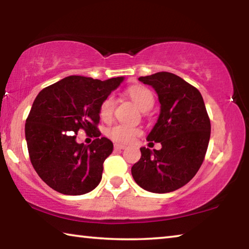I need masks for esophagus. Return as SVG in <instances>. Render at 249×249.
Returning a JSON list of instances; mask_svg holds the SVG:
<instances>
[{"label":"esophagus","instance_id":"1","mask_svg":"<svg viewBox=\"0 0 249 249\" xmlns=\"http://www.w3.org/2000/svg\"><path fill=\"white\" fill-rule=\"evenodd\" d=\"M126 146L121 145V144H115L114 145V149H125Z\"/></svg>","mask_w":249,"mask_h":249}]
</instances>
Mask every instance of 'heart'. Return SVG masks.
I'll list each match as a JSON object with an SVG mask.
<instances>
[{
  "instance_id": "obj_1",
  "label": "heart",
  "mask_w": 249,
  "mask_h": 249,
  "mask_svg": "<svg viewBox=\"0 0 249 249\" xmlns=\"http://www.w3.org/2000/svg\"><path fill=\"white\" fill-rule=\"evenodd\" d=\"M127 94L142 111H148L154 107L155 96L148 88L142 86L130 87L129 89H127ZM114 109L115 98L113 95H107L100 105V117L104 122H109L114 114ZM141 134L142 130L138 127L125 124H115L107 129V136L116 144H129Z\"/></svg>"
}]
</instances>
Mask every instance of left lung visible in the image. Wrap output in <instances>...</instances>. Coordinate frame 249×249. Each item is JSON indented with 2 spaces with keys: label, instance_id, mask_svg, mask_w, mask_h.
<instances>
[{
  "label": "left lung",
  "instance_id": "obj_1",
  "mask_svg": "<svg viewBox=\"0 0 249 249\" xmlns=\"http://www.w3.org/2000/svg\"><path fill=\"white\" fill-rule=\"evenodd\" d=\"M157 92L160 114L147 141L161 149L142 147V157L132 167L136 183L154 193H167L187 184L203 162L211 122L200 91L174 73L140 77Z\"/></svg>",
  "mask_w": 249,
  "mask_h": 249
}]
</instances>
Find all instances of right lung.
I'll use <instances>...</instances> for the list:
<instances>
[{"mask_svg": "<svg viewBox=\"0 0 249 249\" xmlns=\"http://www.w3.org/2000/svg\"><path fill=\"white\" fill-rule=\"evenodd\" d=\"M123 79L101 81L70 75L36 96L26 119L25 136L34 169L53 190L80 196L100 183L113 142L100 137L99 108ZM80 129L96 138L90 145L75 142Z\"/></svg>", "mask_w": 249, "mask_h": 249, "instance_id": "add662e5", "label": "right lung"}]
</instances>
